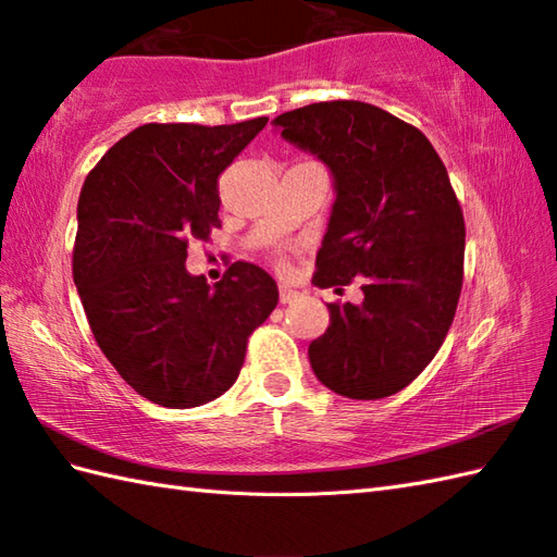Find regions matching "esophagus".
I'll use <instances>...</instances> for the list:
<instances>
[{"label":"esophagus","instance_id":"1","mask_svg":"<svg viewBox=\"0 0 557 557\" xmlns=\"http://www.w3.org/2000/svg\"><path fill=\"white\" fill-rule=\"evenodd\" d=\"M297 297H299L297 289H292L287 285L280 287V304H294V301H297Z\"/></svg>","mask_w":557,"mask_h":557}]
</instances>
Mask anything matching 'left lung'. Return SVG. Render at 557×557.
Wrapping results in <instances>:
<instances>
[{
  "label": "left lung",
  "mask_w": 557,
  "mask_h": 557,
  "mask_svg": "<svg viewBox=\"0 0 557 557\" xmlns=\"http://www.w3.org/2000/svg\"><path fill=\"white\" fill-rule=\"evenodd\" d=\"M275 126L335 180L313 285L363 280L359 306L327 304L311 369L342 397L395 395L441 349L461 294L467 230L445 164L417 126L369 102L306 104Z\"/></svg>",
  "instance_id": "1"
}]
</instances>
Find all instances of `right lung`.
Wrapping results in <instances>:
<instances>
[{"mask_svg":"<svg viewBox=\"0 0 557 557\" xmlns=\"http://www.w3.org/2000/svg\"><path fill=\"white\" fill-rule=\"evenodd\" d=\"M268 124H144L104 152L78 198L74 282L98 347L140 397L191 409L234 385L246 342L277 306L263 268L208 285L188 242L220 227V174Z\"/></svg>","mask_w":557,"mask_h":557,"instance_id":"obj_1","label":"right lung"}]
</instances>
